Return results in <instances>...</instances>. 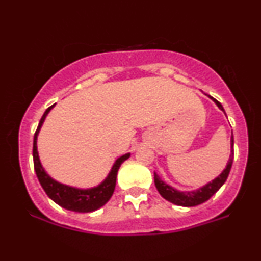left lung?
<instances>
[{"mask_svg": "<svg viewBox=\"0 0 261 261\" xmlns=\"http://www.w3.org/2000/svg\"><path fill=\"white\" fill-rule=\"evenodd\" d=\"M207 97L211 100H214V103L224 113L222 104H221L220 101H217L215 98H212L211 95H207ZM233 143H234V140H233V134H232V136H230L229 161L228 163H227L226 168L222 170V173H221L218 176H216L214 180L208 181L207 184H205L201 188L196 189V190L180 191V190H176L175 188L170 187V185L167 184V182H164L161 179V176L158 175L157 173H154V184H155V188H157L158 193H160L162 197H164L167 201L174 203V205H178V206H184V207H193V206H197L200 205V203L207 201L210 197L214 195L218 189L222 187L224 181H226L227 178H228L230 167H232V163H233V154H234L233 153Z\"/></svg>", "mask_w": 261, "mask_h": 261, "instance_id": "obj_1", "label": "left lung"}]
</instances>
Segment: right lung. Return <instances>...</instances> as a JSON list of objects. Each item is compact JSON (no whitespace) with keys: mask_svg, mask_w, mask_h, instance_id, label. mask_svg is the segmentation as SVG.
Returning a JSON list of instances; mask_svg holds the SVG:
<instances>
[{"mask_svg":"<svg viewBox=\"0 0 261 261\" xmlns=\"http://www.w3.org/2000/svg\"><path fill=\"white\" fill-rule=\"evenodd\" d=\"M55 107V104L45 110L44 115L41 116L40 122H39L37 131L34 135V142H33V160H34V169L37 173L39 182L43 187L44 191L46 195L56 202L58 205L61 206L66 210L74 212H81V214H86V212H93L95 210L100 208L109 201L112 197L114 190H115L116 185V175H118V170L120 166L125 161L130 157V153H126L114 162L112 169H110L109 174L103 181L99 182L98 185L92 188L81 189L76 187H71V185L62 184L55 179L51 178L44 169L43 164H41L40 158H39L37 140L38 135L40 133V128L43 126L45 119H46L47 114L50 110Z\"/></svg>","mask_w":261,"mask_h":261,"instance_id":"1","label":"right lung"}]
</instances>
